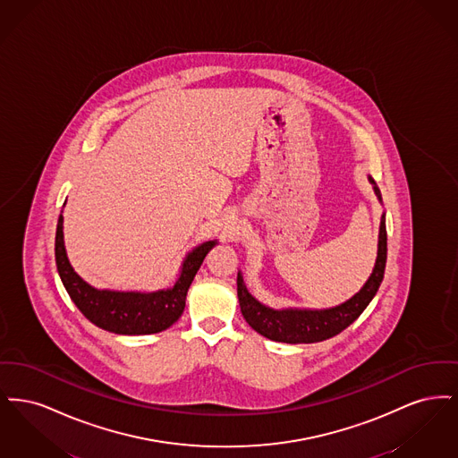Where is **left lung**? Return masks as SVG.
Instances as JSON below:
<instances>
[{"label": "left lung", "instance_id": "8db88e82", "mask_svg": "<svg viewBox=\"0 0 458 458\" xmlns=\"http://www.w3.org/2000/svg\"><path fill=\"white\" fill-rule=\"evenodd\" d=\"M370 183L374 180L369 178ZM374 192L381 199L379 189L374 183ZM386 223L385 215L381 216L379 226V243H377V259L374 264L372 275L366 284L360 288L345 304L336 305L323 310H275L261 302H258L245 288L242 276H237V295H239L240 310L245 321L256 329L259 335L284 344H316L327 340L345 327H350L369 305L376 295L379 284L385 276L386 266Z\"/></svg>", "mask_w": 458, "mask_h": 458}]
</instances>
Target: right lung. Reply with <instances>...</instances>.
<instances>
[{"label":"right lung","mask_w":458,"mask_h":458,"mask_svg":"<svg viewBox=\"0 0 458 458\" xmlns=\"http://www.w3.org/2000/svg\"><path fill=\"white\" fill-rule=\"evenodd\" d=\"M216 245L215 240L196 247L183 261L174 288L153 293L96 290L86 284L70 266L64 243V216L60 215L55 240L56 267L64 286L92 325L116 335H151L172 327L185 309L189 286L206 254Z\"/></svg>","instance_id":"obj_1"}]
</instances>
